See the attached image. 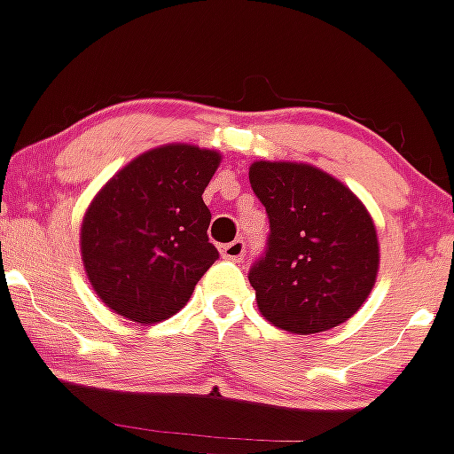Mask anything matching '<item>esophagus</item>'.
<instances>
[{"label": "esophagus", "instance_id": "1", "mask_svg": "<svg viewBox=\"0 0 454 454\" xmlns=\"http://www.w3.org/2000/svg\"><path fill=\"white\" fill-rule=\"evenodd\" d=\"M222 254L226 256V259H231V261H241V259H244V254H246V244L241 239L231 241V244L222 246Z\"/></svg>", "mask_w": 454, "mask_h": 454}]
</instances>
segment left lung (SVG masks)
Listing matches in <instances>:
<instances>
[{"label":"left lung","mask_w":454,"mask_h":454,"mask_svg":"<svg viewBox=\"0 0 454 454\" xmlns=\"http://www.w3.org/2000/svg\"><path fill=\"white\" fill-rule=\"evenodd\" d=\"M250 186L270 219L250 268L259 312L292 333L327 332L373 290L380 250L371 215L342 182L296 162H254Z\"/></svg>","instance_id":"1"}]
</instances>
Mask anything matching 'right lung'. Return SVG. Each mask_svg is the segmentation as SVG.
Returning <instances> with one entry per match:
<instances>
[{
    "mask_svg": "<svg viewBox=\"0 0 454 454\" xmlns=\"http://www.w3.org/2000/svg\"><path fill=\"white\" fill-rule=\"evenodd\" d=\"M219 160L200 146H160L131 160L96 195L81 226V254L109 309L151 325L184 308L219 259L201 200Z\"/></svg>",
    "mask_w": 454,
    "mask_h": 454,
    "instance_id": "obj_1",
    "label": "right lung"
}]
</instances>
